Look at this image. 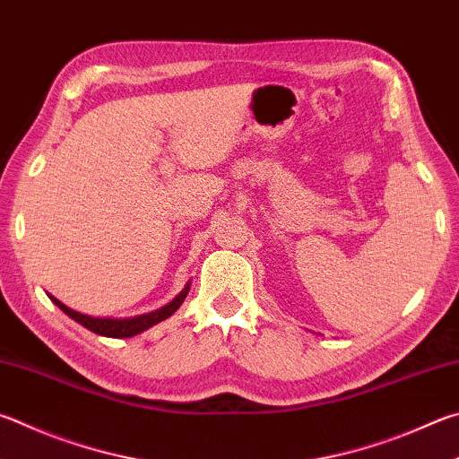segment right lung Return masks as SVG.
Instances as JSON below:
<instances>
[{"label":"right lung","instance_id":"add662e5","mask_svg":"<svg viewBox=\"0 0 459 459\" xmlns=\"http://www.w3.org/2000/svg\"><path fill=\"white\" fill-rule=\"evenodd\" d=\"M188 289L190 285H186L185 289L180 290L177 295V299H172L169 305L160 307V309H156L152 313H146V315H138V316H132V319H98V316H90V315H82L78 311L70 309V307H65L64 303L57 301L56 297H49L52 301L60 307V309L72 316L74 321H78L80 325H84L86 329L98 333V335H104V337H116V339H122V337H134L138 333H143L146 329L152 327V325L160 323L164 319H169V316L178 309V307L185 303V299L188 295Z\"/></svg>","mask_w":459,"mask_h":459}]
</instances>
